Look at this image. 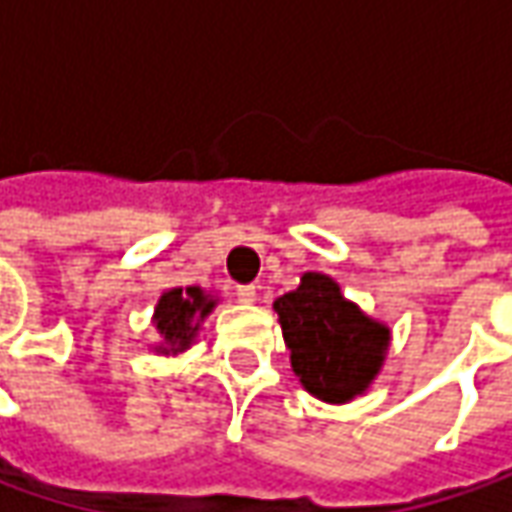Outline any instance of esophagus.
<instances>
[{"label":"esophagus","mask_w":512,"mask_h":512,"mask_svg":"<svg viewBox=\"0 0 512 512\" xmlns=\"http://www.w3.org/2000/svg\"><path fill=\"white\" fill-rule=\"evenodd\" d=\"M236 299H239V302H245V305L256 302V285H239V287H236Z\"/></svg>","instance_id":"34e87169"}]
</instances>
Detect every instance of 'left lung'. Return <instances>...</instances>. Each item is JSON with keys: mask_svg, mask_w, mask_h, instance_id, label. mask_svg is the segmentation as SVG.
<instances>
[{"mask_svg": "<svg viewBox=\"0 0 512 512\" xmlns=\"http://www.w3.org/2000/svg\"><path fill=\"white\" fill-rule=\"evenodd\" d=\"M290 347L293 373L307 393L342 404L364 393L379 376L390 327L347 302L325 273H305L302 285L273 302Z\"/></svg>", "mask_w": 512, "mask_h": 512, "instance_id": "8db88e82", "label": "left lung"}]
</instances>
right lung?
I'll use <instances>...</instances> for the list:
<instances>
[{
    "mask_svg": "<svg viewBox=\"0 0 512 512\" xmlns=\"http://www.w3.org/2000/svg\"><path fill=\"white\" fill-rule=\"evenodd\" d=\"M216 307V299H210L202 287H170L162 293L156 313H153V325L159 330L162 342L159 353H182L196 339L199 325L205 322V316Z\"/></svg>",
    "mask_w": 512,
    "mask_h": 512,
    "instance_id": "add662e5",
    "label": "right lung"
}]
</instances>
